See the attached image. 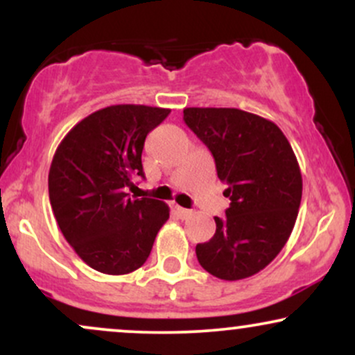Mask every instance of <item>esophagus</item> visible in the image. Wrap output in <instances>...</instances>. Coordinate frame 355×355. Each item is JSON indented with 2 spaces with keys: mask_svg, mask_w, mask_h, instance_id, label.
Instances as JSON below:
<instances>
[{
  "mask_svg": "<svg viewBox=\"0 0 355 355\" xmlns=\"http://www.w3.org/2000/svg\"><path fill=\"white\" fill-rule=\"evenodd\" d=\"M175 210H177L178 217H180V218H189L190 215L193 214V211H191V210H189V209H182V207H177V209H175Z\"/></svg>",
  "mask_w": 355,
  "mask_h": 355,
  "instance_id": "obj_1",
  "label": "esophagus"
}]
</instances>
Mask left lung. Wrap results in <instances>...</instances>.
<instances>
[{
    "mask_svg": "<svg viewBox=\"0 0 355 355\" xmlns=\"http://www.w3.org/2000/svg\"><path fill=\"white\" fill-rule=\"evenodd\" d=\"M183 120L209 146L230 198L214 237L195 248L198 262L222 280L255 275L295 225L302 175L294 150L274 121L239 108H185Z\"/></svg>",
    "mask_w": 355,
    "mask_h": 355,
    "instance_id": "left-lung-1",
    "label": "left lung"
}]
</instances>
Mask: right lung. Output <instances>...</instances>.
Wrapping results in <instances>:
<instances>
[{
  "mask_svg": "<svg viewBox=\"0 0 355 355\" xmlns=\"http://www.w3.org/2000/svg\"><path fill=\"white\" fill-rule=\"evenodd\" d=\"M168 108L112 105L76 123L61 140L48 173V191L61 234L101 274L140 268L170 217L155 198H132L126 189L145 177V138Z\"/></svg>",
  "mask_w": 355,
  "mask_h": 355,
  "instance_id": "right-lung-1",
  "label": "right lung"
}]
</instances>
